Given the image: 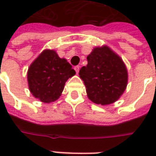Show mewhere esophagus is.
Here are the masks:
<instances>
[{
	"label": "esophagus",
	"instance_id": "obj_1",
	"mask_svg": "<svg viewBox=\"0 0 156 156\" xmlns=\"http://www.w3.org/2000/svg\"><path fill=\"white\" fill-rule=\"evenodd\" d=\"M74 69H75V71H76V73H78V72H79V69H80V66H75Z\"/></svg>",
	"mask_w": 156,
	"mask_h": 156
}]
</instances>
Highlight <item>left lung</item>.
<instances>
[{
    "mask_svg": "<svg viewBox=\"0 0 156 156\" xmlns=\"http://www.w3.org/2000/svg\"><path fill=\"white\" fill-rule=\"evenodd\" d=\"M88 64L79 76L86 87L88 98L97 105L112 104L127 86L128 73L121 58L108 47L94 48L87 57Z\"/></svg>",
    "mask_w": 156,
    "mask_h": 156,
    "instance_id": "8db88e82",
    "label": "left lung"
}]
</instances>
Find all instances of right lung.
<instances>
[{
    "instance_id": "obj_1",
    "label": "right lung",
    "mask_w": 156,
    "mask_h": 156,
    "mask_svg": "<svg viewBox=\"0 0 156 156\" xmlns=\"http://www.w3.org/2000/svg\"><path fill=\"white\" fill-rule=\"evenodd\" d=\"M76 73L70 63L53 50H45L32 62L27 72L30 91L43 103L57 100L65 83Z\"/></svg>"
}]
</instances>
